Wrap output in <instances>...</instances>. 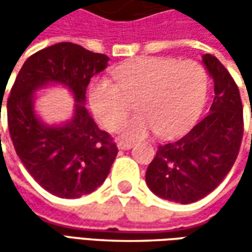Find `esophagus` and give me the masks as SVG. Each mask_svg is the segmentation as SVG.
I'll list each match as a JSON object with an SVG mask.
<instances>
[{"instance_id":"34e87169","label":"esophagus","mask_w":252,"mask_h":252,"mask_svg":"<svg viewBox=\"0 0 252 252\" xmlns=\"http://www.w3.org/2000/svg\"><path fill=\"white\" fill-rule=\"evenodd\" d=\"M133 147V143H129V141H121L118 143V149L119 150H129Z\"/></svg>"}]
</instances>
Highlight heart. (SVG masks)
<instances>
[{
  "label": "heart",
  "instance_id": "heart-1",
  "mask_svg": "<svg viewBox=\"0 0 252 252\" xmlns=\"http://www.w3.org/2000/svg\"><path fill=\"white\" fill-rule=\"evenodd\" d=\"M116 85L95 80L90 105L102 125L116 130L134 102L140 115L121 127L125 139H140L154 131L160 139L179 134L198 119L206 101L209 77L202 64L167 57H140L113 68Z\"/></svg>",
  "mask_w": 252,
  "mask_h": 252
}]
</instances>
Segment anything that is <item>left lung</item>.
<instances>
[{
    "label": "left lung",
    "instance_id": "obj_1",
    "mask_svg": "<svg viewBox=\"0 0 252 252\" xmlns=\"http://www.w3.org/2000/svg\"><path fill=\"white\" fill-rule=\"evenodd\" d=\"M202 62L215 85L209 113L184 137L158 146L146 172L153 193L182 205L218 188L237 158L244 131L237 84L215 56L203 54Z\"/></svg>",
    "mask_w": 252,
    "mask_h": 252
}]
</instances>
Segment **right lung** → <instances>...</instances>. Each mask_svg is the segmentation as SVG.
<instances>
[{
  "label": "right lung",
  "instance_id": "right-lung-1",
  "mask_svg": "<svg viewBox=\"0 0 252 252\" xmlns=\"http://www.w3.org/2000/svg\"><path fill=\"white\" fill-rule=\"evenodd\" d=\"M109 57L63 42L32 54L16 75L6 102L8 129L15 151L33 179L54 196L81 198L99 188L118 154V147L85 109V92ZM62 83L74 95L73 118L50 126L34 112V91Z\"/></svg>",
  "mask_w": 252,
  "mask_h": 252
}]
</instances>
